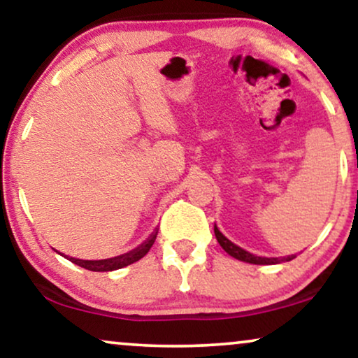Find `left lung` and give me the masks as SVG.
Wrapping results in <instances>:
<instances>
[{
  "label": "left lung",
  "instance_id": "8db88e82",
  "mask_svg": "<svg viewBox=\"0 0 358 358\" xmlns=\"http://www.w3.org/2000/svg\"><path fill=\"white\" fill-rule=\"evenodd\" d=\"M214 234H216V239L219 242V245L222 247L224 250L227 252L229 255L234 257L237 260H242V262H247V264H255V265H273V264H280V262H288V260H293L294 255L292 257H285V259H266V257H255L249 254V252L241 249V247H237L236 244H232L231 241L226 239L221 232H219V229L214 226Z\"/></svg>",
  "mask_w": 358,
  "mask_h": 358
}]
</instances>
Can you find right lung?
Listing matches in <instances>:
<instances>
[{
  "instance_id": "add662e5",
  "label": "right lung",
  "mask_w": 358,
  "mask_h": 358,
  "mask_svg": "<svg viewBox=\"0 0 358 358\" xmlns=\"http://www.w3.org/2000/svg\"><path fill=\"white\" fill-rule=\"evenodd\" d=\"M157 239V231L150 236V239L144 242L141 247H137L136 250L129 252V254H124L119 257H114V259H106V260H80V259H70L73 264L83 266V268L92 270V271H113V270H119L122 266H127L134 262L141 260L147 252L150 250V247L154 245V242Z\"/></svg>"
}]
</instances>
